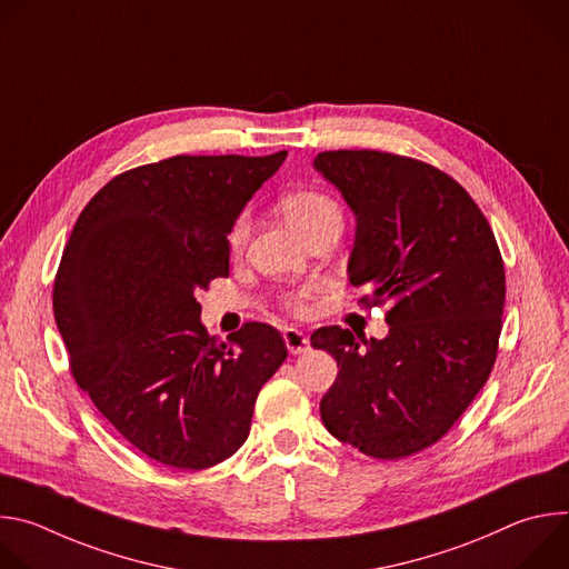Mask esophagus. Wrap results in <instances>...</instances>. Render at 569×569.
Here are the masks:
<instances>
[{
    "label": "esophagus",
    "instance_id": "1",
    "mask_svg": "<svg viewBox=\"0 0 569 569\" xmlns=\"http://www.w3.org/2000/svg\"><path fill=\"white\" fill-rule=\"evenodd\" d=\"M283 340H286V347L292 356H301L310 349V340L299 329H286Z\"/></svg>",
    "mask_w": 569,
    "mask_h": 569
}]
</instances>
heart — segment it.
<instances>
[{"instance_id": "obj_1", "label": "heart", "mask_w": 569, "mask_h": 569, "mask_svg": "<svg viewBox=\"0 0 569 569\" xmlns=\"http://www.w3.org/2000/svg\"><path fill=\"white\" fill-rule=\"evenodd\" d=\"M281 211L290 220V224L297 231H301L303 236H308L312 229L327 224L331 220H342V211H340L338 202L331 196L321 193V191H310V189L290 191V193L281 196ZM248 233H250V218H248V213H240L233 220V224L229 229V236H227L229 250L240 252L242 246H246ZM306 297H308V290L290 295L286 306L295 312H303L306 310Z\"/></svg>"}]
</instances>
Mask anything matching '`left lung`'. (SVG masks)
Segmentation results:
<instances>
[{
	"label": "left lung",
	"instance_id": "left-lung-1",
	"mask_svg": "<svg viewBox=\"0 0 569 569\" xmlns=\"http://www.w3.org/2000/svg\"><path fill=\"white\" fill-rule=\"evenodd\" d=\"M315 169L356 213L351 286L387 303L389 333L365 340L323 327L310 336L340 367L319 402L327 430L376 459L437 443L486 385L498 358L505 263L468 191L421 159L327 150Z\"/></svg>",
	"mask_w": 569,
	"mask_h": 569
}]
</instances>
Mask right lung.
<instances>
[{
    "instance_id": "obj_1",
    "label": "right lung",
    "mask_w": 569,
    "mask_h": 569,
    "mask_svg": "<svg viewBox=\"0 0 569 569\" xmlns=\"http://www.w3.org/2000/svg\"><path fill=\"white\" fill-rule=\"evenodd\" d=\"M286 154H176L130 169L80 211L64 246L53 317L71 376L126 441L164 466L202 470L231 457L288 356L261 321L211 338L196 301L229 274L227 233Z\"/></svg>"
}]
</instances>
